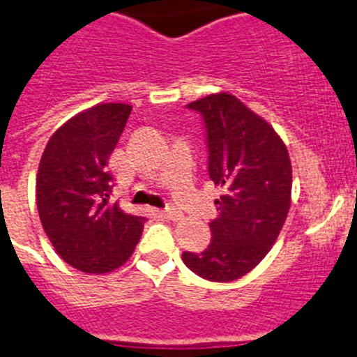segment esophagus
<instances>
[{
  "mask_svg": "<svg viewBox=\"0 0 357 357\" xmlns=\"http://www.w3.org/2000/svg\"><path fill=\"white\" fill-rule=\"evenodd\" d=\"M162 215L165 216V218L167 220H174V222H178V220H181L183 218V213L179 211V209H176V208H165L162 211Z\"/></svg>",
  "mask_w": 357,
  "mask_h": 357,
  "instance_id": "esophagus-1",
  "label": "esophagus"
}]
</instances>
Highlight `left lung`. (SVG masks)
Masks as SVG:
<instances>
[{"label":"left lung","instance_id":"left-lung-1","mask_svg":"<svg viewBox=\"0 0 357 357\" xmlns=\"http://www.w3.org/2000/svg\"><path fill=\"white\" fill-rule=\"evenodd\" d=\"M208 132L209 178L224 188L211 220V243L183 262L209 282H232L250 273L278 239L291 209L292 165L271 125L225 91L188 103Z\"/></svg>","mask_w":357,"mask_h":357}]
</instances>
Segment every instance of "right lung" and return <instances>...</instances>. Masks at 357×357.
Wrapping results in <instances>:
<instances>
[{
    "mask_svg": "<svg viewBox=\"0 0 357 357\" xmlns=\"http://www.w3.org/2000/svg\"><path fill=\"white\" fill-rule=\"evenodd\" d=\"M132 105L102 102L63 123L51 135L36 172V208L59 257L91 275L114 271L132 257L144 216L111 201L109 156Z\"/></svg>",
    "mask_w": 357,
    "mask_h": 357,
    "instance_id": "1",
    "label": "right lung"
}]
</instances>
